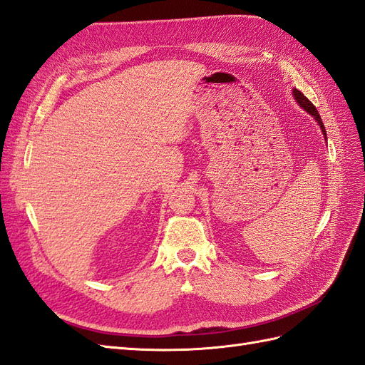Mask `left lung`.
<instances>
[{
    "label": "left lung",
    "instance_id": "1",
    "mask_svg": "<svg viewBox=\"0 0 365 365\" xmlns=\"http://www.w3.org/2000/svg\"><path fill=\"white\" fill-rule=\"evenodd\" d=\"M294 98H295V101L298 102V106L301 107V108H304L309 114H312V116H314V119L318 122V125L321 127V131H322V134H324V138H326V140H327V134H326V128H324V123H322V120H321V116H319V113H318V110L315 108V106L314 103H312L303 93L301 91H298L297 88H294Z\"/></svg>",
    "mask_w": 365,
    "mask_h": 365
}]
</instances>
